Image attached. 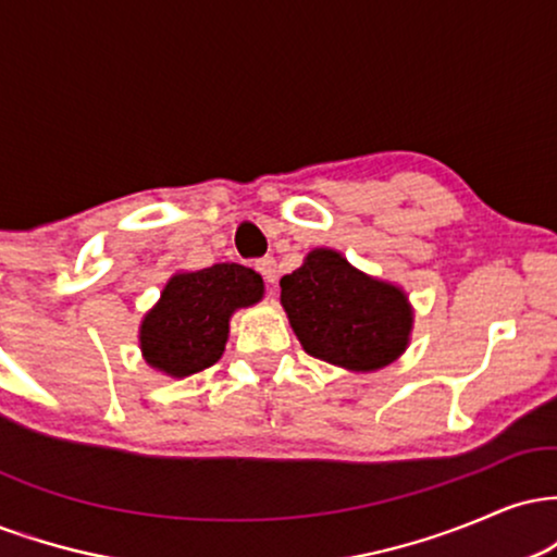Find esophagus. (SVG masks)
<instances>
[{
	"mask_svg": "<svg viewBox=\"0 0 557 557\" xmlns=\"http://www.w3.org/2000/svg\"><path fill=\"white\" fill-rule=\"evenodd\" d=\"M253 267H257V272L261 274V277L267 280V283H270V285L277 283V261H274L272 257L259 259L257 264H253Z\"/></svg>",
	"mask_w": 557,
	"mask_h": 557,
	"instance_id": "34e87169",
	"label": "esophagus"
}]
</instances>
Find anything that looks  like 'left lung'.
I'll return each instance as SVG.
<instances>
[{
    "mask_svg": "<svg viewBox=\"0 0 557 557\" xmlns=\"http://www.w3.org/2000/svg\"><path fill=\"white\" fill-rule=\"evenodd\" d=\"M287 319L314 359L372 372L403 354L411 306L395 285L354 270L337 251L317 248L280 280Z\"/></svg>",
    "mask_w": 557,
    "mask_h": 557,
    "instance_id": "left-lung-1",
    "label": "left lung"
}]
</instances>
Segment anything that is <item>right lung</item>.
I'll return each instance as SVG.
<instances>
[{"instance_id": "1", "label": "right lung", "mask_w": 557, "mask_h": 557, "mask_svg": "<svg viewBox=\"0 0 557 557\" xmlns=\"http://www.w3.org/2000/svg\"><path fill=\"white\" fill-rule=\"evenodd\" d=\"M261 277L240 264H214L175 274L162 300L140 324V348L159 372L188 376L220 361L227 343L230 314L257 304Z\"/></svg>"}]
</instances>
